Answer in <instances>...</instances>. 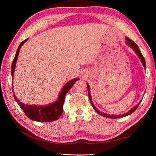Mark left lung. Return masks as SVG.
<instances>
[{
	"label": "left lung",
	"instance_id": "obj_1",
	"mask_svg": "<svg viewBox=\"0 0 156 156\" xmlns=\"http://www.w3.org/2000/svg\"><path fill=\"white\" fill-rule=\"evenodd\" d=\"M126 44L127 45H128L129 47H130V48L131 49H133V51L135 52V53L137 55V56H139V58H140L141 62H142L143 66L144 67V68H146V62H145V60H144V56H143L142 53H141V52L139 48V47L137 46V45H136L134 41H133L132 40H131L129 37H126ZM87 84V89H88V98H89V100H90V101L91 103V105L92 106V107L94 108V109L95 110L99 115H100L103 116L104 117H106V118H108V119H120V118H122V117H125L126 116H128L129 115H131V113H133L136 108H137V107H139V105L140 104V101L138 103L137 105H135V107H133L132 108H131V109L128 111L126 113H124V114H122V115H109V114H107V113H105L103 112H101V111H99L98 108L94 106V105L92 103V99H91V95H90V87L88 85V84Z\"/></svg>",
	"mask_w": 156,
	"mask_h": 156
}]
</instances>
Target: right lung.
<instances>
[{
  "label": "right lung",
  "instance_id": "right-lung-1",
  "mask_svg": "<svg viewBox=\"0 0 156 156\" xmlns=\"http://www.w3.org/2000/svg\"><path fill=\"white\" fill-rule=\"evenodd\" d=\"M28 39L29 38L23 41L17 49L15 57L13 58V62L12 64V68H11V73H12V77L14 74V71H15L18 55H19V53H20V49L22 47V45L28 40ZM13 79V78H12V79ZM77 80H79V79L75 78L68 81L63 87L62 89L61 90L57 100H56L55 102L50 103L49 105H26L25 103L21 102L20 100L17 98L16 94H14V91H13V97H14V99H15L16 101L18 103V105H20L21 109L25 113L27 116L29 117V119H31L32 120H34L37 122H49L55 121L58 119L59 117L62 115V112H63V105H64L66 94L68 92L70 88L73 87L74 83L76 82Z\"/></svg>",
  "mask_w": 156,
  "mask_h": 156
}]
</instances>
